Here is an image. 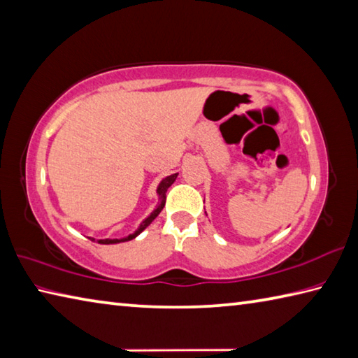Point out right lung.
Segmentation results:
<instances>
[{"label": "right lung", "mask_w": 358, "mask_h": 358, "mask_svg": "<svg viewBox=\"0 0 358 358\" xmlns=\"http://www.w3.org/2000/svg\"><path fill=\"white\" fill-rule=\"evenodd\" d=\"M178 174H179V173H174V174H171V176H166V178H164V179L160 180V184H159V187H157V194H159L160 202L157 204V207L154 208V210H152L150 215H148V218H145L143 221L140 222V226H138V229H137L136 232L129 234V235H127V237H123V238H106V240H98V243H101V245H115V243H123V241H129V240H132V238H136L137 235H140L141 232H143L145 229H146L148 226H150L154 220H156L157 215L162 212V208L165 207L166 190L174 184V180H176Z\"/></svg>", "instance_id": "1"}]
</instances>
